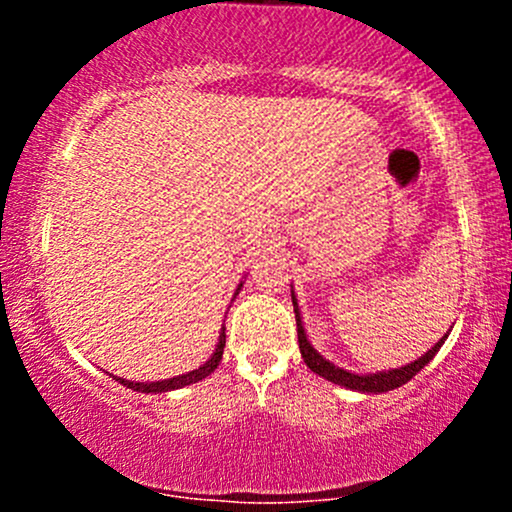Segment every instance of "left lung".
I'll return each mask as SVG.
<instances>
[{"label": "left lung", "mask_w": 512, "mask_h": 512, "mask_svg": "<svg viewBox=\"0 0 512 512\" xmlns=\"http://www.w3.org/2000/svg\"><path fill=\"white\" fill-rule=\"evenodd\" d=\"M291 301H293V313H296V325H298V346H301V356H303L305 366L313 370V373L322 375L325 380H330V383L346 387V390L373 392V395H378V392H387V390H397V387L409 383V380L414 378V375L419 373V370L424 368L426 363L438 354V349L445 344V339H448V334H450V332L445 334V337L440 339V342H436V346H431V349H428L424 356L416 358V361H411L402 368L378 370V373H366V375L351 373V370L334 366V363L327 361L325 356L317 354V351L313 349V344H310L308 337H305L301 308H298V298H296V293H293V289H291Z\"/></svg>", "instance_id": "8db88e82"}]
</instances>
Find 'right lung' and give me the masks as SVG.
Instances as JSON below:
<instances>
[{"label": "right lung", "instance_id": "1", "mask_svg": "<svg viewBox=\"0 0 512 512\" xmlns=\"http://www.w3.org/2000/svg\"><path fill=\"white\" fill-rule=\"evenodd\" d=\"M240 289H243V281H240V284H238V289H236V293H233V298L238 296ZM223 346H226V327H221V332H219V342H216V349H214V354L209 356V361H207V363H202V366L195 368V370H190V373H182V375H178V378L158 380V383H134V380L117 378V375H113V378H115L117 383H120V385L129 387V390H134V392H146V395H149V392H170V390H180V387L192 385V383H199V380H204V378H207V375L214 373L216 366H219V363H221Z\"/></svg>", "mask_w": 512, "mask_h": 512}]
</instances>
